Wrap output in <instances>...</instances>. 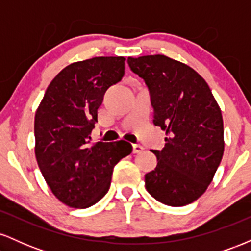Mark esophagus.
Wrapping results in <instances>:
<instances>
[{"label": "esophagus", "mask_w": 251, "mask_h": 251, "mask_svg": "<svg viewBox=\"0 0 251 251\" xmlns=\"http://www.w3.org/2000/svg\"><path fill=\"white\" fill-rule=\"evenodd\" d=\"M132 151H133V153H140V152L143 151L144 150V148L142 145H139V144H133V145H132Z\"/></svg>", "instance_id": "34e87169"}]
</instances>
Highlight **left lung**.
I'll use <instances>...</instances> for the list:
<instances>
[{
	"mask_svg": "<svg viewBox=\"0 0 251 251\" xmlns=\"http://www.w3.org/2000/svg\"><path fill=\"white\" fill-rule=\"evenodd\" d=\"M127 63L148 86L153 124L168 135L163 150H151L158 163L145 175V188L165 205H188L205 192L223 157L220 106L185 63L160 54L128 57Z\"/></svg>",
	"mask_w": 251,
	"mask_h": 251,
	"instance_id": "obj_1",
	"label": "left lung"
}]
</instances>
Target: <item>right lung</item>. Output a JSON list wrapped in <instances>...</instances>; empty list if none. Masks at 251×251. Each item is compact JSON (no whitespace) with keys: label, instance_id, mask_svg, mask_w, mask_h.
Returning <instances> with one entry per match:
<instances>
[{"label":"right lung","instance_id":"1","mask_svg":"<svg viewBox=\"0 0 251 251\" xmlns=\"http://www.w3.org/2000/svg\"><path fill=\"white\" fill-rule=\"evenodd\" d=\"M125 57L99 56L71 63L50 83L35 113V155L51 192L75 209L107 194L114 165L132 152L125 140L91 143L107 88L125 73Z\"/></svg>","mask_w":251,"mask_h":251}]
</instances>
